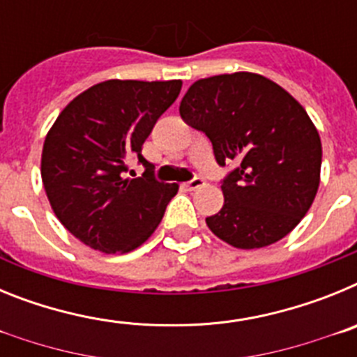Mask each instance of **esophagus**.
<instances>
[{"label": "esophagus", "mask_w": 357, "mask_h": 357, "mask_svg": "<svg viewBox=\"0 0 357 357\" xmlns=\"http://www.w3.org/2000/svg\"><path fill=\"white\" fill-rule=\"evenodd\" d=\"M204 178H200V176H195V178H191L189 182H185V188H188V191H195V189H200L204 188Z\"/></svg>", "instance_id": "1"}]
</instances>
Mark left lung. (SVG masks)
I'll return each instance as SVG.
<instances>
[{"instance_id":"left-lung-1","label":"left lung","mask_w":357,"mask_h":357,"mask_svg":"<svg viewBox=\"0 0 357 357\" xmlns=\"http://www.w3.org/2000/svg\"><path fill=\"white\" fill-rule=\"evenodd\" d=\"M181 116L213 143L225 202L206 218L213 234L236 248H261L289 234L317 197L320 135L304 107L275 82L232 73L195 82Z\"/></svg>"}]
</instances>
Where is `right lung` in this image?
Returning a JSON list of instances; mask_svg holds the SVG:
<instances>
[{"label":"right lung","instance_id":"add662e5","mask_svg":"<svg viewBox=\"0 0 357 357\" xmlns=\"http://www.w3.org/2000/svg\"><path fill=\"white\" fill-rule=\"evenodd\" d=\"M181 87V80L102 82L78 94L50 128L40 159L44 189L62 225L87 247L127 254L162 220L178 185L155 181L141 150ZM132 158L145 173L127 179Z\"/></svg>","mask_w":357,"mask_h":357}]
</instances>
